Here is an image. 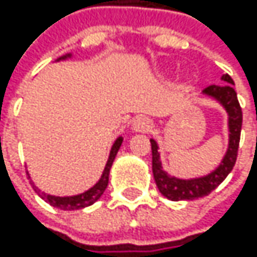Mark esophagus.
Segmentation results:
<instances>
[{"instance_id": "obj_1", "label": "esophagus", "mask_w": 257, "mask_h": 257, "mask_svg": "<svg viewBox=\"0 0 257 257\" xmlns=\"http://www.w3.org/2000/svg\"><path fill=\"white\" fill-rule=\"evenodd\" d=\"M133 130L136 133H150L153 130V121L148 117H139L133 123Z\"/></svg>"}]
</instances>
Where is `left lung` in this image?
Listing matches in <instances>:
<instances>
[{"instance_id": "1", "label": "left lung", "mask_w": 257, "mask_h": 257, "mask_svg": "<svg viewBox=\"0 0 257 257\" xmlns=\"http://www.w3.org/2000/svg\"><path fill=\"white\" fill-rule=\"evenodd\" d=\"M222 81L226 84H211L203 89V95L217 100L228 114V150H226L220 165L213 173L197 179H177L168 176L163 171L159 146L154 139H151V151H153V174L159 191L170 200H194L203 196H208L213 190L225 180L233 170L237 159L239 140H240V127H242V109L237 101V94L234 91L233 78L225 74Z\"/></svg>"}]
</instances>
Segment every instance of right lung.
I'll use <instances>...</instances> for the list:
<instances>
[{
  "label": "right lung",
  "instance_id": "add662e5",
  "mask_svg": "<svg viewBox=\"0 0 257 257\" xmlns=\"http://www.w3.org/2000/svg\"><path fill=\"white\" fill-rule=\"evenodd\" d=\"M69 57H71V54H67V55L61 57V58H58V60H66V58H69ZM121 142H123V137H118V139L114 142V145H112V148H111V153H109V159H107L106 166H104V171H103L100 180L92 186L91 190H87V191H84V193H81V194H77V196H69V197H58V196L46 194V193L40 191L35 185H34V190L38 193V196H40L41 199H44L47 203H51L52 206H57V208H60V210L72 211V210H81V208H84V206L92 205L94 202H97V200L101 197V194H103L104 190H106L107 182H109V171H111V166H112L114 159H115V156H117V153H118V150H120ZM27 176H29V174H27ZM29 177H31V176H29Z\"/></svg>",
  "mask_w": 257,
  "mask_h": 257
}]
</instances>
